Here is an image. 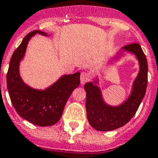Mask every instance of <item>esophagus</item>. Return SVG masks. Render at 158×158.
<instances>
[{
  "instance_id": "esophagus-1",
  "label": "esophagus",
  "mask_w": 158,
  "mask_h": 158,
  "mask_svg": "<svg viewBox=\"0 0 158 158\" xmlns=\"http://www.w3.org/2000/svg\"><path fill=\"white\" fill-rule=\"evenodd\" d=\"M90 79V75L87 72H82L80 74V82L82 84H84L86 82H88Z\"/></svg>"
}]
</instances>
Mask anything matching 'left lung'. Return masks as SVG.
I'll list each match as a JSON object with an SVG mask.
<instances>
[{
    "label": "left lung",
    "instance_id": "1",
    "mask_svg": "<svg viewBox=\"0 0 158 158\" xmlns=\"http://www.w3.org/2000/svg\"><path fill=\"white\" fill-rule=\"evenodd\" d=\"M124 52H130L136 56L139 63V71L133 83L130 96L119 106H110L103 100L102 91L97 84L98 79L86 83L87 117L92 127L98 131H110L122 127L135 115L145 95L148 84V62L139 43H130L121 48L113 60H118Z\"/></svg>",
    "mask_w": 158,
    "mask_h": 158
}]
</instances>
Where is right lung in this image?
Here are the masks:
<instances>
[{
	"label": "right lung",
	"instance_id": "add662e5",
	"mask_svg": "<svg viewBox=\"0 0 158 158\" xmlns=\"http://www.w3.org/2000/svg\"><path fill=\"white\" fill-rule=\"evenodd\" d=\"M37 33L48 36L43 31H33L24 37L14 52L6 76L7 89L12 105L21 117L38 126H50L61 117L67 100L80 84V73L64 74L44 90L27 85L19 74V63L24 56L28 41Z\"/></svg>",
	"mask_w": 158,
	"mask_h": 158
}]
</instances>
